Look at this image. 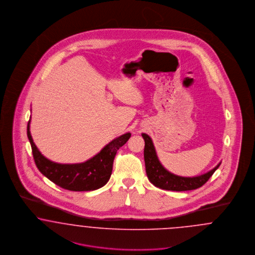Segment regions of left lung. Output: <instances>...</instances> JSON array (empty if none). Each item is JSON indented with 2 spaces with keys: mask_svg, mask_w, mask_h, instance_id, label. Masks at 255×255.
Instances as JSON below:
<instances>
[{
  "mask_svg": "<svg viewBox=\"0 0 255 255\" xmlns=\"http://www.w3.org/2000/svg\"><path fill=\"white\" fill-rule=\"evenodd\" d=\"M141 135L145 141L144 161L146 174L149 181L158 188L171 191H187L197 189L203 186L209 180V178L218 169L221 164L220 162L213 169L197 177H182L175 175L165 169L158 160L157 152L151 137L146 133H142Z\"/></svg>",
  "mask_w": 255,
  "mask_h": 255,
  "instance_id": "8db88e82",
  "label": "left lung"
}]
</instances>
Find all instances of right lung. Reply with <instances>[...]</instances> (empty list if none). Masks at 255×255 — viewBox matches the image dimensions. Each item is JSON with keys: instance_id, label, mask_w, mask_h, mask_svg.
I'll list each match as a JSON object with an SVG mask.
<instances>
[{"instance_id": "add662e5", "label": "right lung", "mask_w": 255, "mask_h": 255, "mask_svg": "<svg viewBox=\"0 0 255 255\" xmlns=\"http://www.w3.org/2000/svg\"><path fill=\"white\" fill-rule=\"evenodd\" d=\"M27 123V137L30 142L32 155L37 168L56 185L71 191H92L104 186L109 181L114 158L118 150L124 145L131 136L126 133L113 139L98 154L85 162L62 164L44 157L33 142Z\"/></svg>"}]
</instances>
